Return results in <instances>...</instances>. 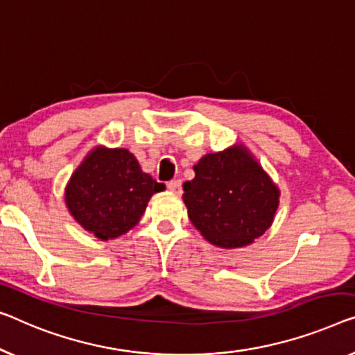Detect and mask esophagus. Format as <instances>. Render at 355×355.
Listing matches in <instances>:
<instances>
[{
    "instance_id": "1",
    "label": "esophagus",
    "mask_w": 355,
    "mask_h": 355,
    "mask_svg": "<svg viewBox=\"0 0 355 355\" xmlns=\"http://www.w3.org/2000/svg\"><path fill=\"white\" fill-rule=\"evenodd\" d=\"M167 188L171 189L172 193H182V182H180V180H172V182L167 183Z\"/></svg>"
}]
</instances>
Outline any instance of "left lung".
I'll return each instance as SVG.
<instances>
[{
	"mask_svg": "<svg viewBox=\"0 0 355 355\" xmlns=\"http://www.w3.org/2000/svg\"><path fill=\"white\" fill-rule=\"evenodd\" d=\"M183 183V202L194 228L210 244L241 248L272 225L280 191L244 145L209 153Z\"/></svg>",
	"mask_w": 355,
	"mask_h": 355,
	"instance_id": "1",
	"label": "left lung"
}]
</instances>
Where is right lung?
<instances>
[{
  "instance_id": "add662e5",
  "label": "right lung",
  "mask_w": 355,
  "mask_h": 355,
  "mask_svg": "<svg viewBox=\"0 0 355 355\" xmlns=\"http://www.w3.org/2000/svg\"><path fill=\"white\" fill-rule=\"evenodd\" d=\"M164 189L129 150L97 146L70 177L65 204L84 230L108 241L134 228L151 196Z\"/></svg>"
}]
</instances>
